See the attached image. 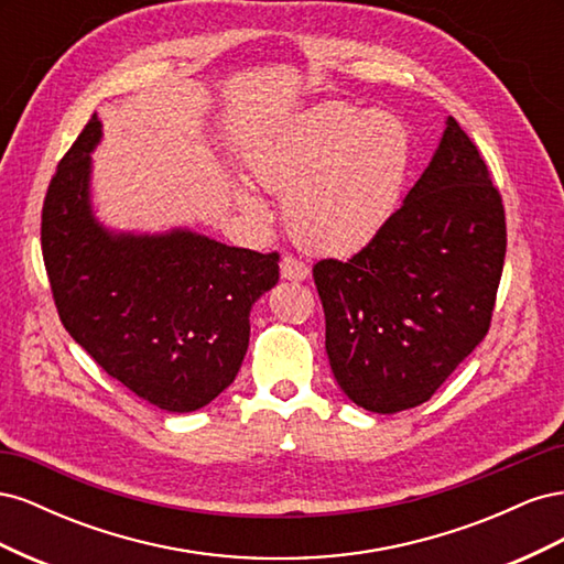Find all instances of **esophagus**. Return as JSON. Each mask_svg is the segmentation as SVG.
<instances>
[{
    "label": "esophagus",
    "mask_w": 564,
    "mask_h": 564,
    "mask_svg": "<svg viewBox=\"0 0 564 564\" xmlns=\"http://www.w3.org/2000/svg\"><path fill=\"white\" fill-rule=\"evenodd\" d=\"M280 272L284 280H292V282H301L311 275V268L301 263L299 259H294V256H284L282 263H280Z\"/></svg>",
    "instance_id": "esophagus-1"
}]
</instances>
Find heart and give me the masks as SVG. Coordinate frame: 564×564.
<instances>
[{"instance_id":"obj_1","label":"heart","mask_w":564,"mask_h":564,"mask_svg":"<svg viewBox=\"0 0 564 564\" xmlns=\"http://www.w3.org/2000/svg\"><path fill=\"white\" fill-rule=\"evenodd\" d=\"M409 169V133L395 115L322 104L301 112L253 152L251 174L284 195L294 240L315 253L346 256L367 247L395 214ZM242 207L265 216L242 191Z\"/></svg>"}]
</instances>
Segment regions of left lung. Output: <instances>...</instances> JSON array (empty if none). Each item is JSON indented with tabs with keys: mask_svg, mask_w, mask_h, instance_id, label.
Segmentation results:
<instances>
[{
	"mask_svg": "<svg viewBox=\"0 0 564 564\" xmlns=\"http://www.w3.org/2000/svg\"><path fill=\"white\" fill-rule=\"evenodd\" d=\"M503 256L501 195L447 117L431 164L386 228L352 259L313 268L340 390L377 414L431 400L487 336Z\"/></svg>",
	"mask_w": 564,
	"mask_h": 564,
	"instance_id": "obj_1",
	"label": "left lung"
}]
</instances>
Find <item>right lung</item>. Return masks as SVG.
Here are the masks:
<instances>
[{
    "label": "right lung",
    "instance_id": "1",
    "mask_svg": "<svg viewBox=\"0 0 564 564\" xmlns=\"http://www.w3.org/2000/svg\"><path fill=\"white\" fill-rule=\"evenodd\" d=\"M89 119L42 209V253L63 327L112 379L174 414L202 409L237 377L251 305L280 280V256L187 228L117 232L91 204Z\"/></svg>",
    "mask_w": 564,
    "mask_h": 564
}]
</instances>
